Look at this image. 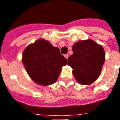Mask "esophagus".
<instances>
[{
  "label": "esophagus",
  "instance_id": "esophagus-1",
  "mask_svg": "<svg viewBox=\"0 0 120 120\" xmlns=\"http://www.w3.org/2000/svg\"><path fill=\"white\" fill-rule=\"evenodd\" d=\"M64 56H65V57L67 59H68V57H69V55H68V54H65V55H64Z\"/></svg>",
  "mask_w": 120,
  "mask_h": 120
}]
</instances>
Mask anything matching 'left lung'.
<instances>
[{"label":"left lung","mask_w":120,"mask_h":120,"mask_svg":"<svg viewBox=\"0 0 120 120\" xmlns=\"http://www.w3.org/2000/svg\"><path fill=\"white\" fill-rule=\"evenodd\" d=\"M68 64L73 68L75 78L82 85L92 83L99 77L105 62V51L90 39L80 40L73 46Z\"/></svg>","instance_id":"8db88e82"}]
</instances>
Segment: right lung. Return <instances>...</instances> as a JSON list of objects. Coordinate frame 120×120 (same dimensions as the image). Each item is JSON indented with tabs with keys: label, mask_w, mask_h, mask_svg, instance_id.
<instances>
[{
	"label": "right lung",
	"mask_w": 120,
	"mask_h": 120,
	"mask_svg": "<svg viewBox=\"0 0 120 120\" xmlns=\"http://www.w3.org/2000/svg\"><path fill=\"white\" fill-rule=\"evenodd\" d=\"M22 62L33 80L42 86H49L56 81L68 60L58 47L39 39L25 49Z\"/></svg>",
	"instance_id": "obj_1"
}]
</instances>
